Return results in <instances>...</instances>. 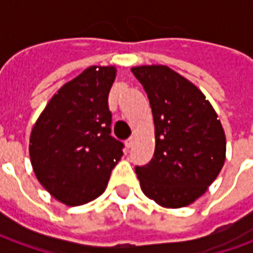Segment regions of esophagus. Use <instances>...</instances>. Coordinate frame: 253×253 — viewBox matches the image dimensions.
Segmentation results:
<instances>
[{
	"label": "esophagus",
	"instance_id": "obj_1",
	"mask_svg": "<svg viewBox=\"0 0 253 253\" xmlns=\"http://www.w3.org/2000/svg\"><path fill=\"white\" fill-rule=\"evenodd\" d=\"M132 141H134V138H132V137H130L128 139H126V146H127V148H131Z\"/></svg>",
	"mask_w": 253,
	"mask_h": 253
}]
</instances>
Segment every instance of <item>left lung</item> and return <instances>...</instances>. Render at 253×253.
I'll list each match as a JSON object with an SVG mask.
<instances>
[{"label": "left lung", "mask_w": 253, "mask_h": 253, "mask_svg": "<svg viewBox=\"0 0 253 253\" xmlns=\"http://www.w3.org/2000/svg\"><path fill=\"white\" fill-rule=\"evenodd\" d=\"M131 72L148 93L156 135L153 159L135 167L141 188L160 206H188L222 169V125L205 94L168 66H137Z\"/></svg>", "instance_id": "left-lung-1"}]
</instances>
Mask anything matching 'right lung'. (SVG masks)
Listing matches in <instances>:
<instances>
[{
    "mask_svg": "<svg viewBox=\"0 0 253 253\" xmlns=\"http://www.w3.org/2000/svg\"><path fill=\"white\" fill-rule=\"evenodd\" d=\"M114 66H90L54 94L30 138L38 180L55 199L80 206L104 192L123 143L111 135Z\"/></svg>",
    "mask_w": 253,
    "mask_h": 253,
    "instance_id": "add662e5",
    "label": "right lung"
}]
</instances>
